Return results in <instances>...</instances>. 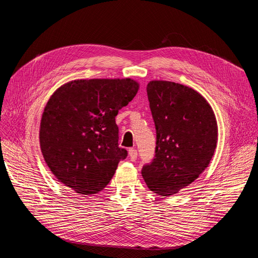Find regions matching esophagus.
I'll list each match as a JSON object with an SVG mask.
<instances>
[{
  "mask_svg": "<svg viewBox=\"0 0 258 258\" xmlns=\"http://www.w3.org/2000/svg\"><path fill=\"white\" fill-rule=\"evenodd\" d=\"M128 154H129V157H130L131 161H136L137 160V157H138L137 150H135V148H130V150L128 151Z\"/></svg>",
  "mask_w": 258,
  "mask_h": 258,
  "instance_id": "1",
  "label": "esophagus"
}]
</instances>
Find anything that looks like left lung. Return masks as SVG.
<instances>
[{"mask_svg": "<svg viewBox=\"0 0 258 258\" xmlns=\"http://www.w3.org/2000/svg\"><path fill=\"white\" fill-rule=\"evenodd\" d=\"M146 90L156 127V154L142 175L152 191L169 197L208 168L217 143L216 117L206 98L187 86L151 81Z\"/></svg>", "mask_w": 258, "mask_h": 258, "instance_id": "1", "label": "left lung"}]
</instances>
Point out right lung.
<instances>
[{
    "instance_id": "obj_1",
    "label": "right lung",
    "mask_w": 258,
    "mask_h": 258,
    "mask_svg": "<svg viewBox=\"0 0 258 258\" xmlns=\"http://www.w3.org/2000/svg\"><path fill=\"white\" fill-rule=\"evenodd\" d=\"M139 88L132 79L74 80L52 93L42 114L40 146L61 184L92 195L110 183L127 157L118 146L115 116Z\"/></svg>"
}]
</instances>
